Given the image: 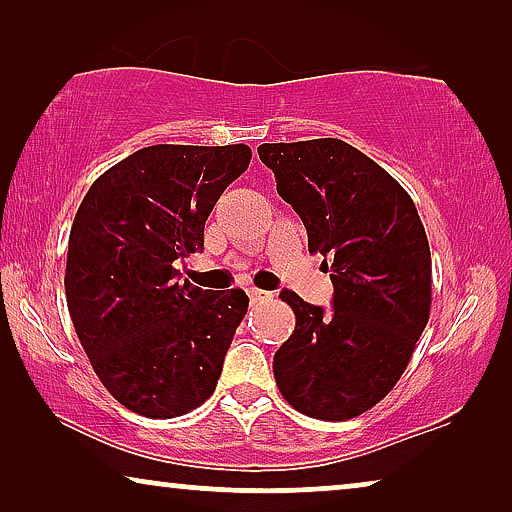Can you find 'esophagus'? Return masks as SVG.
Listing matches in <instances>:
<instances>
[{
    "label": "esophagus",
    "mask_w": 512,
    "mask_h": 512,
    "mask_svg": "<svg viewBox=\"0 0 512 512\" xmlns=\"http://www.w3.org/2000/svg\"><path fill=\"white\" fill-rule=\"evenodd\" d=\"M249 300L254 305L258 303H268V300H272V293L268 291H261V289H249Z\"/></svg>",
    "instance_id": "34e87169"
}]
</instances>
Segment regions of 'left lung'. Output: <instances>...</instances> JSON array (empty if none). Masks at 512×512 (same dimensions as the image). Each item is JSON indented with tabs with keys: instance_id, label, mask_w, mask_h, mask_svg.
I'll return each instance as SVG.
<instances>
[{
	"instance_id": "obj_1",
	"label": "left lung",
	"mask_w": 512,
	"mask_h": 512,
	"mask_svg": "<svg viewBox=\"0 0 512 512\" xmlns=\"http://www.w3.org/2000/svg\"><path fill=\"white\" fill-rule=\"evenodd\" d=\"M333 282V310L282 291L296 328L272 370L291 408L345 422L396 387L431 312V251L408 191L342 139L261 144Z\"/></svg>"
}]
</instances>
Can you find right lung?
I'll list each match as a JSON object with an SVG mask.
<instances>
[{
  "label": "right lung",
  "instance_id": "1",
  "mask_svg": "<svg viewBox=\"0 0 512 512\" xmlns=\"http://www.w3.org/2000/svg\"><path fill=\"white\" fill-rule=\"evenodd\" d=\"M247 144H156L88 188L69 233L65 291L76 335L111 396L151 419L200 408L249 307L242 289L179 282L221 193L249 167Z\"/></svg>",
  "mask_w": 512,
  "mask_h": 512
}]
</instances>
